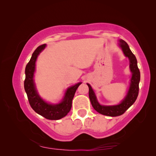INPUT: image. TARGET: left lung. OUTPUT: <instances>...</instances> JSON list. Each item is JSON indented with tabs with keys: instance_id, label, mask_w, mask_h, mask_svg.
<instances>
[{
	"instance_id": "obj_1",
	"label": "left lung",
	"mask_w": 156,
	"mask_h": 156,
	"mask_svg": "<svg viewBox=\"0 0 156 156\" xmlns=\"http://www.w3.org/2000/svg\"><path fill=\"white\" fill-rule=\"evenodd\" d=\"M119 46L122 49L125 56L127 57L129 60V62H130L129 68L132 73L130 87H129V91L124 100L121 101L119 105H117L105 106V105H100L99 102H98L94 90L92 89L90 84L87 83L89 87V97L92 107L97 112L101 113L102 115L112 116V117L123 114L135 102L137 97L138 96L139 83L140 80V70L138 67V63H137V59L135 55L129 49L128 44L122 39L119 41Z\"/></svg>"
}]
</instances>
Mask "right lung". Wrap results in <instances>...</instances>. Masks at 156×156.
Returning <instances> with one entry per match:
<instances>
[{"instance_id":"add662e5","label":"right lung","mask_w":156,"mask_h":156,"mask_svg":"<svg viewBox=\"0 0 156 156\" xmlns=\"http://www.w3.org/2000/svg\"><path fill=\"white\" fill-rule=\"evenodd\" d=\"M46 44H42L37 48L31 56L30 62L25 67V80L24 87L27 95L28 100L31 108L38 113L48 120H59L65 117L69 112L72 108V100L76 89L82 83L69 87L65 92V96L58 104H49L44 101L39 96L36 91L34 76L36 69V61L40 53L45 48Z\"/></svg>"}]
</instances>
